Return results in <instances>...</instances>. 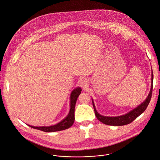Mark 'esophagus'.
Returning a JSON list of instances; mask_svg holds the SVG:
<instances>
[{
  "mask_svg": "<svg viewBox=\"0 0 160 160\" xmlns=\"http://www.w3.org/2000/svg\"><path fill=\"white\" fill-rule=\"evenodd\" d=\"M79 84L80 86H81L82 87H85L87 86V81L84 78H81L79 81Z\"/></svg>",
  "mask_w": 160,
  "mask_h": 160,
  "instance_id": "obj_1",
  "label": "esophagus"
}]
</instances>
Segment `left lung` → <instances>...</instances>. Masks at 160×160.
Listing matches in <instances>:
<instances>
[{
    "label": "left lung",
    "mask_w": 160,
    "mask_h": 160,
    "mask_svg": "<svg viewBox=\"0 0 160 160\" xmlns=\"http://www.w3.org/2000/svg\"><path fill=\"white\" fill-rule=\"evenodd\" d=\"M153 74L152 69V78H151V88L149 92V93L146 98L145 100L138 106L136 108L133 109L132 110L128 112V113L119 116L109 117L102 116L98 112L96 109L93 100L92 98V104L95 111V114L97 118L105 125H112V126H122L130 123L133 120H134L138 117L141 114H142L145 111L146 108H147L149 102H150L152 94V89H153Z\"/></svg>",
    "instance_id": "8db88e82"
}]
</instances>
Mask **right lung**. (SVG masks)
Masks as SVG:
<instances>
[{
	"label": "right lung",
	"instance_id": "1",
	"mask_svg": "<svg viewBox=\"0 0 160 160\" xmlns=\"http://www.w3.org/2000/svg\"><path fill=\"white\" fill-rule=\"evenodd\" d=\"M82 91L81 88L79 87H76L73 89L70 94V111L68 115L65 117L63 120L59 122L57 124L48 126V127H35L30 125H28L30 127L33 128L36 130H41L44 132H55V131H61L69 128L72 126L74 122V108L76 102L78 99V97L81 94Z\"/></svg>",
	"mask_w": 160,
	"mask_h": 160
}]
</instances>
